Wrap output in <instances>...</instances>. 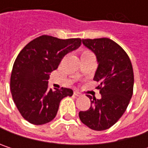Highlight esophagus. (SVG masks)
Masks as SVG:
<instances>
[{"instance_id": "1", "label": "esophagus", "mask_w": 148, "mask_h": 148, "mask_svg": "<svg viewBox=\"0 0 148 148\" xmlns=\"http://www.w3.org/2000/svg\"><path fill=\"white\" fill-rule=\"evenodd\" d=\"M74 94L75 96H80V92H77V91H74Z\"/></svg>"}]
</instances>
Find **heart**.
<instances>
[{"instance_id": "1", "label": "heart", "mask_w": 148, "mask_h": 148, "mask_svg": "<svg viewBox=\"0 0 148 148\" xmlns=\"http://www.w3.org/2000/svg\"><path fill=\"white\" fill-rule=\"evenodd\" d=\"M86 53H89V51H88V50H84V51L82 52V55H83V54H86Z\"/></svg>"}]
</instances>
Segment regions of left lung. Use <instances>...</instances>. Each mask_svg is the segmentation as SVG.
Masks as SVG:
<instances>
[{"label": "left lung", "instance_id": "obj_1", "mask_svg": "<svg viewBox=\"0 0 148 148\" xmlns=\"http://www.w3.org/2000/svg\"><path fill=\"white\" fill-rule=\"evenodd\" d=\"M82 43L96 55L99 66L93 80L100 83L97 88L101 99L87 95L92 99L91 107L79 111V116L88 128L101 131L113 126L130 103L133 95V67L124 49L110 38H86Z\"/></svg>", "mask_w": 148, "mask_h": 148}]
</instances>
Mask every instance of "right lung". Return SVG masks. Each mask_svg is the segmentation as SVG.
Masks as SVG:
<instances>
[{"label":"right lung","instance_id":"add662e5","mask_svg":"<svg viewBox=\"0 0 148 148\" xmlns=\"http://www.w3.org/2000/svg\"><path fill=\"white\" fill-rule=\"evenodd\" d=\"M81 45L80 38L60 39L40 36L25 45L15 60L10 79V89L21 116L30 123L42 125L52 121L61 100L73 95V90L48 87L49 74L62 59Z\"/></svg>","mask_w":148,"mask_h":148}]
</instances>
